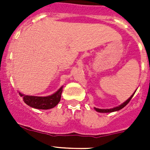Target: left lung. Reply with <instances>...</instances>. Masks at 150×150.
Here are the masks:
<instances>
[{"mask_svg":"<svg viewBox=\"0 0 150 150\" xmlns=\"http://www.w3.org/2000/svg\"><path fill=\"white\" fill-rule=\"evenodd\" d=\"M135 91H136V90H135ZM135 91L132 94V96L130 97L128 100H126L125 102H123L122 104H120V105L118 106V107H113V108H111V109H99V108H96V107H95V110L97 111V112H115V111L120 110L122 109L123 107H125V106L128 104V102L131 100V99L132 98V97H133L134 95Z\"/></svg>","mask_w":150,"mask_h":150,"instance_id":"8db88e82","label":"left lung"}]
</instances>
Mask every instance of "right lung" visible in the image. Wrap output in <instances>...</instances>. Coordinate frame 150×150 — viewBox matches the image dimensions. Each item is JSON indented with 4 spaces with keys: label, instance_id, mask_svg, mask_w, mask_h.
<instances>
[{
    "label": "right lung",
    "instance_id": "right-lung-1",
    "mask_svg": "<svg viewBox=\"0 0 150 150\" xmlns=\"http://www.w3.org/2000/svg\"><path fill=\"white\" fill-rule=\"evenodd\" d=\"M62 88L63 86L52 95L46 97L25 95L21 92H18V94L22 97L24 102L30 107L39 110H49L55 107L59 103L63 90Z\"/></svg>",
    "mask_w": 150,
    "mask_h": 150
}]
</instances>
